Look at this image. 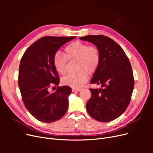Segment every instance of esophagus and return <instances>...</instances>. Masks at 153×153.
Listing matches in <instances>:
<instances>
[{"label":"esophagus","instance_id":"esophagus-1","mask_svg":"<svg viewBox=\"0 0 153 153\" xmlns=\"http://www.w3.org/2000/svg\"><path fill=\"white\" fill-rule=\"evenodd\" d=\"M80 90H81V89H74V88H73L72 92H79Z\"/></svg>","mask_w":153,"mask_h":153}]
</instances>
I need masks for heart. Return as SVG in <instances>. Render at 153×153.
<instances>
[{
  "label": "heart",
  "mask_w": 153,
  "mask_h": 153,
  "mask_svg": "<svg viewBox=\"0 0 153 153\" xmlns=\"http://www.w3.org/2000/svg\"><path fill=\"white\" fill-rule=\"evenodd\" d=\"M67 59L78 61L77 71L80 72L64 77L62 83L74 89H79L87 80V72L93 73L98 68L100 53L95 46H88L80 41H75L68 45L64 50V55L58 52L54 55L53 59L55 69L62 75L67 72Z\"/></svg>",
  "instance_id": "heart-1"
}]
</instances>
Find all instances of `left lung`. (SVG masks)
<instances>
[{
	"label": "left lung",
	"instance_id": "1",
	"mask_svg": "<svg viewBox=\"0 0 153 153\" xmlns=\"http://www.w3.org/2000/svg\"><path fill=\"white\" fill-rule=\"evenodd\" d=\"M80 39L98 48L100 61L91 84L100 89H89L91 97L86 104L91 116L100 122H110L121 115L131 100L134 78L129 59L123 48L107 36L89 35Z\"/></svg>",
	"mask_w": 153,
	"mask_h": 153
}]
</instances>
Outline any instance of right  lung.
<instances>
[{"label": "right lung", "instance_id": "add662e5", "mask_svg": "<svg viewBox=\"0 0 153 153\" xmlns=\"http://www.w3.org/2000/svg\"><path fill=\"white\" fill-rule=\"evenodd\" d=\"M74 38L43 37L31 45L22 57L18 83L22 100L27 110L39 121H56L67 112L71 88L58 86L54 92H50L48 89L52 85H59L60 82L53 65L54 55Z\"/></svg>", "mask_w": 153, "mask_h": 153}]
</instances>
